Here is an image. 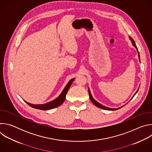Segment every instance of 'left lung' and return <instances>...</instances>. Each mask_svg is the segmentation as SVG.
Wrapping results in <instances>:
<instances>
[{"mask_svg": "<svg viewBox=\"0 0 152 152\" xmlns=\"http://www.w3.org/2000/svg\"><path fill=\"white\" fill-rule=\"evenodd\" d=\"M129 38H130V39L131 40V41H132V45L137 49V52H138V57H139V60L140 61V54H139V52H138V48H137V46H136V45H135V41H134V40L131 37H129ZM138 90L137 91V92L135 93V94H134V96L137 94V93L138 92ZM88 93H89V96H90V99H91V102H92V103L94 104V105H96V106H97L98 107H100V108H101V109H103V110H108V111H114V110H118V109H120V108H121V107H123L124 106H121V107H119V108H115V109H114V108H110V107H106V106H103V105H102V104H101L100 103H99V102H97L96 100H95L93 98V97H92V96H91V93H90V90H88ZM134 96H133V97H134Z\"/></svg>", "mask_w": 152, "mask_h": 152, "instance_id": "1", "label": "left lung"}]
</instances>
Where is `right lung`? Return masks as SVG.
<instances>
[{"label":"right lung","mask_w":152,"mask_h":152,"mask_svg":"<svg viewBox=\"0 0 152 152\" xmlns=\"http://www.w3.org/2000/svg\"><path fill=\"white\" fill-rule=\"evenodd\" d=\"M74 80H75V78L71 79L68 82L67 85L66 86V87L64 88V90L62 91V92L61 93L60 96L52 102H50L46 104H33L28 103L26 101H25V102L28 104H29L30 106H31L34 108H35V109H38V110H49L53 109V108L57 107L59 106H60L61 104H62L63 103V102H64L65 99H66V94L70 87V85H72V83Z\"/></svg>","instance_id":"obj_1"}]
</instances>
